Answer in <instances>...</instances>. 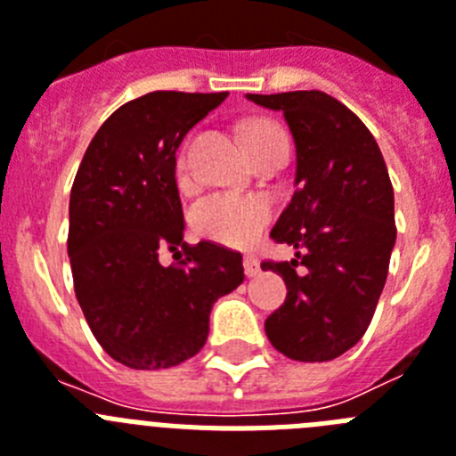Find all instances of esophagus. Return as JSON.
Wrapping results in <instances>:
<instances>
[{"label":"esophagus","mask_w":456,"mask_h":456,"mask_svg":"<svg viewBox=\"0 0 456 456\" xmlns=\"http://www.w3.org/2000/svg\"><path fill=\"white\" fill-rule=\"evenodd\" d=\"M244 272H247L248 278H253L260 273V263H257V257L251 256V253H248V256H244Z\"/></svg>","instance_id":"esophagus-1"}]
</instances>
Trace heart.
Here are the masks:
<instances>
[{"mask_svg": "<svg viewBox=\"0 0 456 456\" xmlns=\"http://www.w3.org/2000/svg\"><path fill=\"white\" fill-rule=\"evenodd\" d=\"M248 151L288 141L285 132L276 123L256 120L244 132ZM178 175L184 180L189 175V152L187 146L178 155ZM272 221V205L260 196L247 193H209L191 208V225L199 235L215 240L225 247H247L260 237Z\"/></svg>", "mask_w": 456, "mask_h": 456, "instance_id": "heart-1", "label": "heart"}]
</instances>
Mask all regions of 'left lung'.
Returning <instances> with one entry per match:
<instances>
[{
    "instance_id": "obj_1",
    "label": "left lung",
    "mask_w": 456,
    "mask_h": 456,
    "mask_svg": "<svg viewBox=\"0 0 456 456\" xmlns=\"http://www.w3.org/2000/svg\"><path fill=\"white\" fill-rule=\"evenodd\" d=\"M248 100L283 111L297 146V191L269 235L297 257L260 265L288 285L265 331L292 361H333L368 331L388 276L397 235L388 168L363 120L326 93Z\"/></svg>"
}]
</instances>
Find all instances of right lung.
Returning a JSON list of instances; mask_svg holds the SVG:
<instances>
[{"label":"right lung","instance_id":"1","mask_svg":"<svg viewBox=\"0 0 456 456\" xmlns=\"http://www.w3.org/2000/svg\"><path fill=\"white\" fill-rule=\"evenodd\" d=\"M228 93L155 91L125 102L88 143L70 191L72 283L93 336L132 370L199 354L209 310L244 281L241 253L183 241L175 151ZM168 248L179 256L159 265ZM183 248V252L177 248Z\"/></svg>","mask_w":456,"mask_h":456}]
</instances>
